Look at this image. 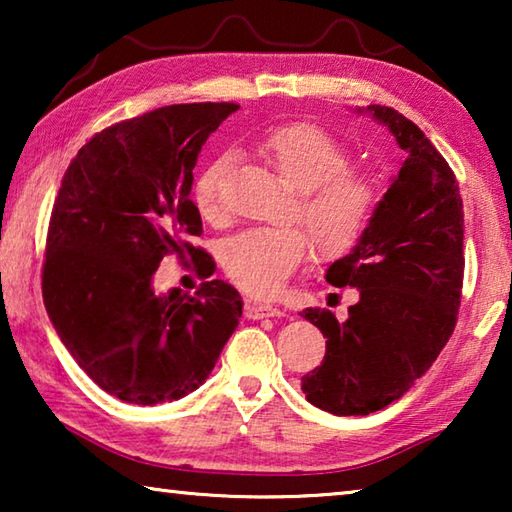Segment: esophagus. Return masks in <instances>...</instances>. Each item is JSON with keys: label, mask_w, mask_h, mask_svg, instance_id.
I'll return each instance as SVG.
<instances>
[{"label": "esophagus", "mask_w": 512, "mask_h": 512, "mask_svg": "<svg viewBox=\"0 0 512 512\" xmlns=\"http://www.w3.org/2000/svg\"><path fill=\"white\" fill-rule=\"evenodd\" d=\"M275 316H284V311L277 305H271V302H255V300L246 302V318L259 320V318H275Z\"/></svg>", "instance_id": "1"}]
</instances>
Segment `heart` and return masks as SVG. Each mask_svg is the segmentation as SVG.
Listing matches in <instances>:
<instances>
[{"label":"heart","mask_w":512,"mask_h":512,"mask_svg":"<svg viewBox=\"0 0 512 512\" xmlns=\"http://www.w3.org/2000/svg\"><path fill=\"white\" fill-rule=\"evenodd\" d=\"M287 183L298 189V216L318 250L327 257L348 253L375 212L379 189L368 173L350 167L345 146L316 124L293 121L268 131L257 144ZM230 158L214 160L194 187V201L205 221L223 223L225 178ZM309 237L300 228H255L223 246V268L230 280L253 296H271L305 262Z\"/></svg>","instance_id":"heart-1"}]
</instances>
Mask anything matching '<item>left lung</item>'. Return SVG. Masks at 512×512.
Masks as SVG:
<instances>
[{
	"label": "left lung",
	"instance_id": "1",
	"mask_svg": "<svg viewBox=\"0 0 512 512\" xmlns=\"http://www.w3.org/2000/svg\"><path fill=\"white\" fill-rule=\"evenodd\" d=\"M393 135L402 164L343 259L332 287H354L357 305L302 318L325 336V359L302 377L307 400L334 415H368L409 391L454 332L463 287V198L454 171L411 119L388 106L357 108Z\"/></svg>",
	"mask_w": 512,
	"mask_h": 512
}]
</instances>
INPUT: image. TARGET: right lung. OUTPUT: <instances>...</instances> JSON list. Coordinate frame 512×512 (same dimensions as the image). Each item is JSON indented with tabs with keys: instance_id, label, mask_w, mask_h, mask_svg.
<instances>
[{
	"instance_id": "1",
	"label": "right lung",
	"mask_w": 512,
	"mask_h": 512,
	"mask_svg": "<svg viewBox=\"0 0 512 512\" xmlns=\"http://www.w3.org/2000/svg\"><path fill=\"white\" fill-rule=\"evenodd\" d=\"M237 103H178L119 121L81 146L58 189L42 298L60 341L94 384L121 402L180 400L210 377L241 318L239 291L205 282L196 296L155 293L164 255L192 259L203 223L194 167Z\"/></svg>"
}]
</instances>
